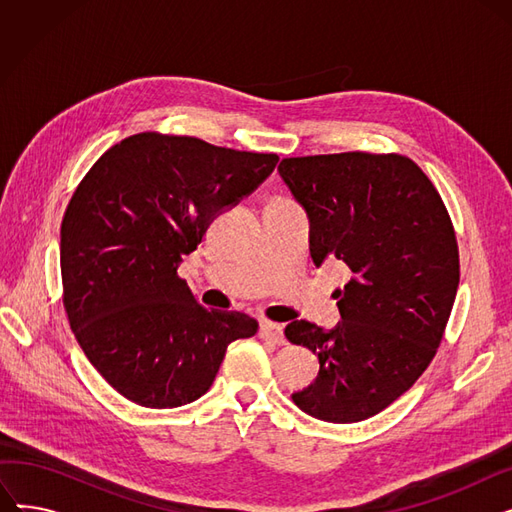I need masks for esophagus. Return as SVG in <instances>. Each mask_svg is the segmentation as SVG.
Returning a JSON list of instances; mask_svg holds the SVG:
<instances>
[{
	"instance_id": "1",
	"label": "esophagus",
	"mask_w": 512,
	"mask_h": 512,
	"mask_svg": "<svg viewBox=\"0 0 512 512\" xmlns=\"http://www.w3.org/2000/svg\"><path fill=\"white\" fill-rule=\"evenodd\" d=\"M259 334L267 340H272L276 344H286V336H284V326L282 324H274V321H261Z\"/></svg>"
}]
</instances>
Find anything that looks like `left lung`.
Segmentation results:
<instances>
[{
  "mask_svg": "<svg viewBox=\"0 0 512 512\" xmlns=\"http://www.w3.org/2000/svg\"><path fill=\"white\" fill-rule=\"evenodd\" d=\"M278 172L309 218L315 267L338 259L351 280L336 290L342 321H290L284 334L319 359L292 400L328 423L384 411L432 363L459 288L450 215L405 155L363 151L282 159Z\"/></svg>",
  "mask_w": 512,
  "mask_h": 512,
  "instance_id": "8db88e82",
  "label": "left lung"
}]
</instances>
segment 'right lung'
<instances>
[{
	"instance_id": "obj_1",
	"label": "right lung",
	"mask_w": 512,
	"mask_h": 512,
	"mask_svg": "<svg viewBox=\"0 0 512 512\" xmlns=\"http://www.w3.org/2000/svg\"><path fill=\"white\" fill-rule=\"evenodd\" d=\"M278 159L141 132L107 149L76 186L60 232L64 309L91 365L134 405L197 400L228 344L255 336L253 317L199 305L178 265Z\"/></svg>"
}]
</instances>
